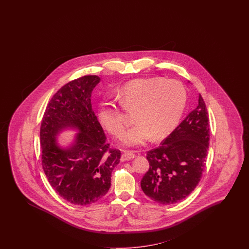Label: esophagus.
Instances as JSON below:
<instances>
[{"instance_id":"1","label":"esophagus","mask_w":249,"mask_h":249,"mask_svg":"<svg viewBox=\"0 0 249 249\" xmlns=\"http://www.w3.org/2000/svg\"><path fill=\"white\" fill-rule=\"evenodd\" d=\"M134 158H135V154L132 151H125L121 155V161L129 160H132V159Z\"/></svg>"}]
</instances>
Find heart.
<instances>
[{"instance_id":"1","label":"heart","mask_w":249,"mask_h":249,"mask_svg":"<svg viewBox=\"0 0 249 249\" xmlns=\"http://www.w3.org/2000/svg\"><path fill=\"white\" fill-rule=\"evenodd\" d=\"M117 98L126 111L136 110L135 127L124 136L127 146H141L147 141L163 139L181 119L187 94L181 83L158 78L136 79L125 84ZM101 125L112 135L121 138L128 123L121 107L112 100L104 99L98 107Z\"/></svg>"}]
</instances>
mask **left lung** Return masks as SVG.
<instances>
[{"label": "left lung", "mask_w": 249, "mask_h": 249, "mask_svg": "<svg viewBox=\"0 0 249 249\" xmlns=\"http://www.w3.org/2000/svg\"><path fill=\"white\" fill-rule=\"evenodd\" d=\"M209 118L204 99L166 138L147 152L150 169L141 181L144 194L159 204H175L202 178L209 146Z\"/></svg>", "instance_id": "8db88e82"}]
</instances>
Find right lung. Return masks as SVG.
<instances>
[{
    "instance_id": "obj_1",
    "label": "right lung",
    "mask_w": 249,
    "mask_h": 249,
    "mask_svg": "<svg viewBox=\"0 0 249 249\" xmlns=\"http://www.w3.org/2000/svg\"><path fill=\"white\" fill-rule=\"evenodd\" d=\"M99 82L98 75H85L66 84L49 101L41 123L46 178L63 199L75 205L93 204L105 196L121 159V151L106 143L104 130L92 108V91ZM69 128L78 133L73 142L63 148L56 138Z\"/></svg>"
}]
</instances>
